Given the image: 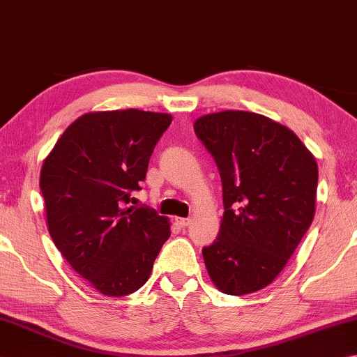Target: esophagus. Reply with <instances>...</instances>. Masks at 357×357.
I'll return each instance as SVG.
<instances>
[{
    "label": "esophagus",
    "instance_id": "1",
    "mask_svg": "<svg viewBox=\"0 0 357 357\" xmlns=\"http://www.w3.org/2000/svg\"><path fill=\"white\" fill-rule=\"evenodd\" d=\"M177 224L180 227H186V226H190V224H191V220H190V218H177Z\"/></svg>",
    "mask_w": 357,
    "mask_h": 357
}]
</instances>
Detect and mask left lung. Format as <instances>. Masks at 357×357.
Returning a JSON list of instances; mask_svg holds the SVG:
<instances>
[{
  "mask_svg": "<svg viewBox=\"0 0 357 357\" xmlns=\"http://www.w3.org/2000/svg\"><path fill=\"white\" fill-rule=\"evenodd\" d=\"M195 131L222 182L220 234L202 249L210 278L226 295L265 289L314 220V155L291 130L255 112H213L199 117Z\"/></svg>",
  "mask_w": 357,
  "mask_h": 357,
  "instance_id": "8db88e82",
  "label": "left lung"
}]
</instances>
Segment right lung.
Returning <instances> with one entry per match:
<instances>
[{"instance_id":"right-lung-1","label":"right lung","mask_w":357,"mask_h":357,"mask_svg":"<svg viewBox=\"0 0 357 357\" xmlns=\"http://www.w3.org/2000/svg\"><path fill=\"white\" fill-rule=\"evenodd\" d=\"M171 122L165 112H87L42 165L48 232L73 270L106 296L139 290L171 236L167 218L128 205Z\"/></svg>"}]
</instances>
